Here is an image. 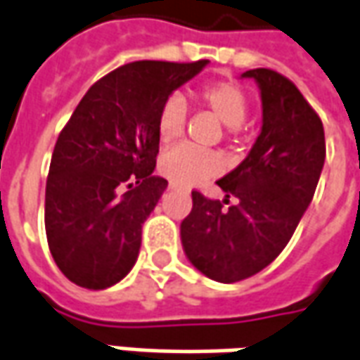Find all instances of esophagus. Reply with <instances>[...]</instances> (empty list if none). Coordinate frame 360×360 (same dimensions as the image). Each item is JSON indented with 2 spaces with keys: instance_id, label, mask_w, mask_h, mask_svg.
Here are the masks:
<instances>
[{
  "instance_id": "1",
  "label": "esophagus",
  "mask_w": 360,
  "mask_h": 360,
  "mask_svg": "<svg viewBox=\"0 0 360 360\" xmlns=\"http://www.w3.org/2000/svg\"><path fill=\"white\" fill-rule=\"evenodd\" d=\"M176 188H178V186H176V184H170V186H168V190H176Z\"/></svg>"
}]
</instances>
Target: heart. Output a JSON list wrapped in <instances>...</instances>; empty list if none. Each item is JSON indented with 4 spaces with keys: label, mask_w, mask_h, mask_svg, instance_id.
I'll use <instances>...</instances> for the list:
<instances>
[{
    "label": "heart",
    "mask_w": 360,
    "mask_h": 360,
    "mask_svg": "<svg viewBox=\"0 0 360 360\" xmlns=\"http://www.w3.org/2000/svg\"><path fill=\"white\" fill-rule=\"evenodd\" d=\"M194 100L210 109L215 117L227 125L229 133H235L241 125L247 111L249 98L241 86L233 82H213L205 84L194 94ZM188 119V108L180 96H172L162 103L156 119V133L160 143H174L182 137ZM221 160L215 153L192 145H180L168 150L160 158V172L178 186H195L212 176L219 174Z\"/></svg>",
    "instance_id": "b5f03b06"
}]
</instances>
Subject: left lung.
<instances>
[{
	"mask_svg": "<svg viewBox=\"0 0 360 360\" xmlns=\"http://www.w3.org/2000/svg\"><path fill=\"white\" fill-rule=\"evenodd\" d=\"M262 129L251 153L217 182L225 200L192 192L180 225L186 257L207 278L239 282L266 269L288 245L316 194L326 162L323 123L302 91L276 70L255 68ZM229 197L238 204L225 206Z\"/></svg>",
	"mask_w": 360,
	"mask_h": 360,
	"instance_id": "left-lung-1",
	"label": "left lung"
}]
</instances>
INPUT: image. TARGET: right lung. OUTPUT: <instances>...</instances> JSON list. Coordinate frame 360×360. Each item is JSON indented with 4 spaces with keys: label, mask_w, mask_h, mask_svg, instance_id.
<instances>
[{
    "label": "right lung",
    "mask_w": 360,
    "mask_h": 360,
    "mask_svg": "<svg viewBox=\"0 0 360 360\" xmlns=\"http://www.w3.org/2000/svg\"><path fill=\"white\" fill-rule=\"evenodd\" d=\"M205 64L129 62L74 109L52 150L44 194L49 249L70 282L109 288L137 262L143 223L168 186L153 176L158 111Z\"/></svg>",
    "instance_id": "1"
}]
</instances>
